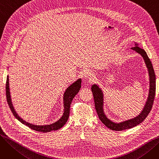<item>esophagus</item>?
Returning a JSON list of instances; mask_svg holds the SVG:
<instances>
[{
	"label": "esophagus",
	"instance_id": "esophagus-1",
	"mask_svg": "<svg viewBox=\"0 0 159 159\" xmlns=\"http://www.w3.org/2000/svg\"><path fill=\"white\" fill-rule=\"evenodd\" d=\"M84 76L85 78H89V79H91L94 77V74L93 73L90 71V70H86L84 73Z\"/></svg>",
	"mask_w": 159,
	"mask_h": 159
}]
</instances>
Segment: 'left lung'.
I'll use <instances>...</instances> for the list:
<instances>
[{"instance_id": "left-lung-1", "label": "left lung", "mask_w": 159, "mask_h": 159, "mask_svg": "<svg viewBox=\"0 0 159 159\" xmlns=\"http://www.w3.org/2000/svg\"><path fill=\"white\" fill-rule=\"evenodd\" d=\"M139 44L135 43V46L131 48V49L136 52L143 57L146 64V68H148L149 77V93L147 98L146 104L144 106V108L135 117L124 120L120 122H115L110 119H108L104 111V94L101 88H100L98 85L94 84L91 86V91H92L94 102L95 106V110L98 114L99 119L105 125L106 127L110 128L111 130L114 131H122L124 129H130L131 128L135 127L137 125L143 122L144 119L147 117V116L151 111L155 95L156 90V78L155 74L153 70V66L151 61L144 51V49L139 47Z\"/></svg>"}]
</instances>
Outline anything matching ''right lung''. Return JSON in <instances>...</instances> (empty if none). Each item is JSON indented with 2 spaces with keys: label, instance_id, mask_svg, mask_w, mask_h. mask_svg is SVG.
Instances as JSON below:
<instances>
[{
  "label": "right lung",
  "instance_id": "add662e5",
  "mask_svg": "<svg viewBox=\"0 0 159 159\" xmlns=\"http://www.w3.org/2000/svg\"><path fill=\"white\" fill-rule=\"evenodd\" d=\"M81 79H77L76 81L74 82L70 86L67 88L65 92L64 93L63 97V103H64V113L62 115L61 118L58 119L57 122L48 125H35L26 122V120H23L19 115H18L17 113L15 110L10 95V84H9V76H7L6 79V98L7 104L9 105L11 111H12L15 117L19 120L21 123L26 125L28 127L31 129L35 130L40 132H50L51 131H55L58 129L61 128L68 121L70 115V105L71 104V101L73 98L75 97L78 93L81 88Z\"/></svg>",
  "mask_w": 159,
  "mask_h": 159
}]
</instances>
